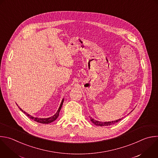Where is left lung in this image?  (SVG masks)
<instances>
[{
  "instance_id": "left-lung-1",
  "label": "left lung",
  "mask_w": 158,
  "mask_h": 158,
  "mask_svg": "<svg viewBox=\"0 0 158 158\" xmlns=\"http://www.w3.org/2000/svg\"><path fill=\"white\" fill-rule=\"evenodd\" d=\"M90 121L95 125H97V126H109V125H113V124H115V123H117L119 121H120L122 118H120L118 120H115V121H112V122H99V121H97V120H95L93 118H92V117H90Z\"/></svg>"
}]
</instances>
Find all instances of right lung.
<instances>
[{"label":"right lung","mask_w":158,"mask_h":158,"mask_svg":"<svg viewBox=\"0 0 158 158\" xmlns=\"http://www.w3.org/2000/svg\"><path fill=\"white\" fill-rule=\"evenodd\" d=\"M63 102H64V98L62 100V102H61V104H60V107H59V109H58L57 112H56L53 116H52V117H49V118H38V117H33V116H31V115L28 114L27 113H26L25 111H23V110L21 108H20L19 107V109H20L22 112H23V113H24L27 116H28L30 119H32V120H33L34 121H35V122H38V123H40L48 124V123H51V122H54V121L56 120V118L58 117L60 112L62 106H63ZM17 106H18V105H17Z\"/></svg>","instance_id":"1"}]
</instances>
